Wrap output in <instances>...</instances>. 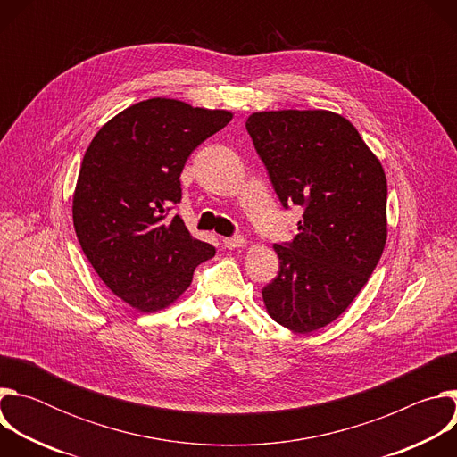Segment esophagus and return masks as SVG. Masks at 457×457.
<instances>
[{
  "label": "esophagus",
  "instance_id": "1",
  "mask_svg": "<svg viewBox=\"0 0 457 457\" xmlns=\"http://www.w3.org/2000/svg\"><path fill=\"white\" fill-rule=\"evenodd\" d=\"M224 245L228 247V249H237V247H245V244H247V240L244 238V237H226L224 240Z\"/></svg>",
  "mask_w": 457,
  "mask_h": 457
}]
</instances>
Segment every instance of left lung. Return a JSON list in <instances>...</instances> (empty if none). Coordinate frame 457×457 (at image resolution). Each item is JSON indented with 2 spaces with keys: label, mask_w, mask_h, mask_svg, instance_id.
I'll return each instance as SVG.
<instances>
[{
  "label": "left lung",
  "mask_w": 457,
  "mask_h": 457,
  "mask_svg": "<svg viewBox=\"0 0 457 457\" xmlns=\"http://www.w3.org/2000/svg\"><path fill=\"white\" fill-rule=\"evenodd\" d=\"M245 128L282 204L303 206L278 277L262 289L293 333L335 321L370 278L386 242V177L349 119L331 110L254 112Z\"/></svg>",
  "instance_id": "8db88e82"
}]
</instances>
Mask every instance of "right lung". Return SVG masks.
Returning a JSON list of instances; mask_svg holds the SVG:
<instances>
[{
	"instance_id": "1",
	"label": "right lung",
	"mask_w": 457,
	"mask_h": 457,
	"mask_svg": "<svg viewBox=\"0 0 457 457\" xmlns=\"http://www.w3.org/2000/svg\"><path fill=\"white\" fill-rule=\"evenodd\" d=\"M233 112L154 97L101 126L85 152L72 199L78 240L106 287L139 312L170 307L215 247L166 212L180 201L191 152Z\"/></svg>"
}]
</instances>
